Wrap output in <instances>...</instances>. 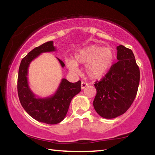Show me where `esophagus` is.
<instances>
[{
	"label": "esophagus",
	"instance_id": "34e87169",
	"mask_svg": "<svg viewBox=\"0 0 155 155\" xmlns=\"http://www.w3.org/2000/svg\"><path fill=\"white\" fill-rule=\"evenodd\" d=\"M87 85H88V84L87 83L82 82V83H81V89H82V90H83V89H85L86 87H87Z\"/></svg>",
	"mask_w": 155,
	"mask_h": 155
}]
</instances>
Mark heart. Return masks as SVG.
I'll return each mask as SVG.
<instances>
[{
    "mask_svg": "<svg viewBox=\"0 0 155 155\" xmlns=\"http://www.w3.org/2000/svg\"><path fill=\"white\" fill-rule=\"evenodd\" d=\"M114 54L109 48L90 45L75 52L74 59H65V62L70 72H79L78 64H86L85 71L89 77L98 79L107 74L112 66Z\"/></svg>",
    "mask_w": 155,
    "mask_h": 155,
    "instance_id": "b5f03b06",
    "label": "heart"
}]
</instances>
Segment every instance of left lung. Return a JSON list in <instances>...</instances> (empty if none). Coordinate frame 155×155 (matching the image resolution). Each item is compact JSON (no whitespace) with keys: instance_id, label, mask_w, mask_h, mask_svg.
Segmentation results:
<instances>
[{"instance_id":"8db88e82","label":"left lung","mask_w":155,"mask_h":155,"mask_svg":"<svg viewBox=\"0 0 155 155\" xmlns=\"http://www.w3.org/2000/svg\"><path fill=\"white\" fill-rule=\"evenodd\" d=\"M117 59L109 71L94 86L96 95L93 105L99 115L106 119L120 116L129 109L137 95L140 68L130 49L117 46Z\"/></svg>"}]
</instances>
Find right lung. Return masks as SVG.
<instances>
[{"label":"right lung","mask_w":155,"mask_h":155,"mask_svg":"<svg viewBox=\"0 0 155 155\" xmlns=\"http://www.w3.org/2000/svg\"><path fill=\"white\" fill-rule=\"evenodd\" d=\"M53 41H50L36 47L21 61L18 77V94L20 102L27 114L37 121L48 124H55L65 118L73 97L81 90V82L70 83L62 78L59 87L53 95L46 98H39L29 87L28 70L31 62L43 52L55 51ZM61 67L64 63L57 58Z\"/></svg>","instance_id":"right-lung-1"}]
</instances>
